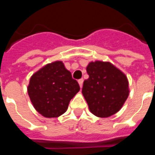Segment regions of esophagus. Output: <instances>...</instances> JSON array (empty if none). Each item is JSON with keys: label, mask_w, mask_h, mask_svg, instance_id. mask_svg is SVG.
Listing matches in <instances>:
<instances>
[{"label": "esophagus", "mask_w": 155, "mask_h": 155, "mask_svg": "<svg viewBox=\"0 0 155 155\" xmlns=\"http://www.w3.org/2000/svg\"><path fill=\"white\" fill-rule=\"evenodd\" d=\"M83 82H84V80H83V79H81V80H79V81H78V83H79V84H80V87L81 88H82Z\"/></svg>", "instance_id": "obj_1"}]
</instances>
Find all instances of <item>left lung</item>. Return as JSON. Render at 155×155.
Listing matches in <instances>:
<instances>
[{"mask_svg":"<svg viewBox=\"0 0 155 155\" xmlns=\"http://www.w3.org/2000/svg\"><path fill=\"white\" fill-rule=\"evenodd\" d=\"M89 78L84 81L82 94L90 111L107 118L123 107L130 94L125 74L109 61H91L86 67Z\"/></svg>","mask_w":155,"mask_h":155,"instance_id":"left-lung-1","label":"left lung"}]
</instances>
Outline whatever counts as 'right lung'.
Masks as SVG:
<instances>
[{
    "mask_svg": "<svg viewBox=\"0 0 155 155\" xmlns=\"http://www.w3.org/2000/svg\"><path fill=\"white\" fill-rule=\"evenodd\" d=\"M80 91L78 82L64 63L56 61L46 64L32 74L27 92L35 110L45 118L61 116L70 101Z\"/></svg>",
    "mask_w": 155,
    "mask_h": 155,
    "instance_id": "1",
    "label": "right lung"
}]
</instances>
